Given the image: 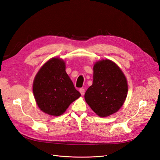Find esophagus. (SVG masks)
I'll use <instances>...</instances> for the list:
<instances>
[{
	"label": "esophagus",
	"mask_w": 160,
	"mask_h": 160,
	"mask_svg": "<svg viewBox=\"0 0 160 160\" xmlns=\"http://www.w3.org/2000/svg\"><path fill=\"white\" fill-rule=\"evenodd\" d=\"M79 92L81 93V95H83L85 94V89L83 88H80L79 89Z\"/></svg>",
	"instance_id": "obj_1"
}]
</instances>
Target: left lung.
<instances>
[{
  "mask_svg": "<svg viewBox=\"0 0 160 160\" xmlns=\"http://www.w3.org/2000/svg\"><path fill=\"white\" fill-rule=\"evenodd\" d=\"M128 91L122 71L109 59L95 62L93 84L86 91L85 99L99 117H108L122 108Z\"/></svg>",
  "mask_w": 160,
  "mask_h": 160,
  "instance_id": "8db88e82",
  "label": "left lung"
}]
</instances>
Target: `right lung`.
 Here are the masks:
<instances>
[{
  "instance_id": "obj_1",
  "label": "right lung",
  "mask_w": 160,
  "mask_h": 160,
  "mask_svg": "<svg viewBox=\"0 0 160 160\" xmlns=\"http://www.w3.org/2000/svg\"><path fill=\"white\" fill-rule=\"evenodd\" d=\"M32 91L38 107L53 116L62 115L81 96L59 58H52L43 65L34 79Z\"/></svg>"
}]
</instances>
